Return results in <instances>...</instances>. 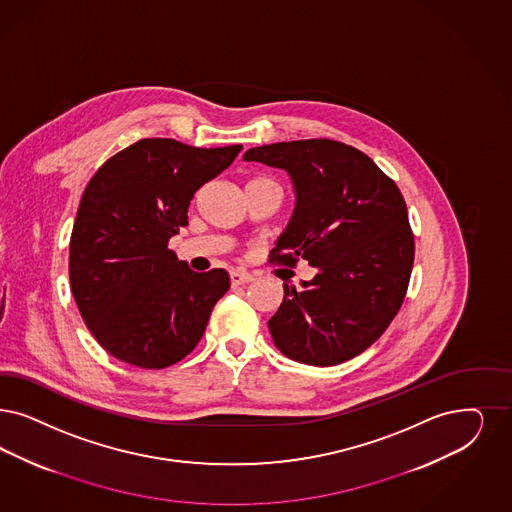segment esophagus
I'll return each mask as SVG.
<instances>
[{"instance_id": "34e87169", "label": "esophagus", "mask_w": 512, "mask_h": 512, "mask_svg": "<svg viewBox=\"0 0 512 512\" xmlns=\"http://www.w3.org/2000/svg\"><path fill=\"white\" fill-rule=\"evenodd\" d=\"M229 279H231V284L233 286H239V284H247L254 279L250 273L247 271H241V269H233L231 273H229Z\"/></svg>"}]
</instances>
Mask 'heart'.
<instances>
[{
	"label": "heart",
	"mask_w": 512,
	"mask_h": 512,
	"mask_svg": "<svg viewBox=\"0 0 512 512\" xmlns=\"http://www.w3.org/2000/svg\"><path fill=\"white\" fill-rule=\"evenodd\" d=\"M256 180H265V178H256Z\"/></svg>",
	"instance_id": "1"
}]
</instances>
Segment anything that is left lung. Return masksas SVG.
Listing matches in <instances>:
<instances>
[{
  "instance_id": "8db88e82",
  "label": "left lung",
  "mask_w": 512,
  "mask_h": 512,
  "mask_svg": "<svg viewBox=\"0 0 512 512\" xmlns=\"http://www.w3.org/2000/svg\"><path fill=\"white\" fill-rule=\"evenodd\" d=\"M245 161L288 172L296 207L269 262L317 269L284 286L267 326L288 359L334 366L368 349L395 319L414 265L397 184L353 146L326 138L250 148Z\"/></svg>"
}]
</instances>
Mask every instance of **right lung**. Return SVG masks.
<instances>
[{
  "instance_id": "1",
  "label": "right lung",
  "mask_w": 512,
  "mask_h": 512,
  "mask_svg": "<svg viewBox=\"0 0 512 512\" xmlns=\"http://www.w3.org/2000/svg\"><path fill=\"white\" fill-rule=\"evenodd\" d=\"M243 150L144 138L115 153L83 191L70 239V286L95 340L115 359L167 368L205 334L229 288L226 269L195 273L169 239L193 193Z\"/></svg>"
}]
</instances>
